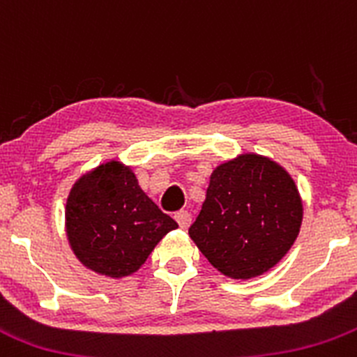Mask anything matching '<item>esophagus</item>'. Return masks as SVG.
<instances>
[{
  "label": "esophagus",
  "mask_w": 357,
  "mask_h": 357,
  "mask_svg": "<svg viewBox=\"0 0 357 357\" xmlns=\"http://www.w3.org/2000/svg\"><path fill=\"white\" fill-rule=\"evenodd\" d=\"M175 220L178 222V225L182 229H187L190 225V213L185 210H180L175 213Z\"/></svg>",
  "instance_id": "obj_1"
}]
</instances>
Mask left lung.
<instances>
[{"instance_id": "obj_1", "label": "left lung", "mask_w": 357, "mask_h": 357, "mask_svg": "<svg viewBox=\"0 0 357 357\" xmlns=\"http://www.w3.org/2000/svg\"><path fill=\"white\" fill-rule=\"evenodd\" d=\"M302 218L294 177L271 158L243 153L211 172L189 236L218 273L252 280L287 255Z\"/></svg>"}]
</instances>
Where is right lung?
<instances>
[{"label":"right lung","mask_w":357,"mask_h":357,"mask_svg":"<svg viewBox=\"0 0 357 357\" xmlns=\"http://www.w3.org/2000/svg\"><path fill=\"white\" fill-rule=\"evenodd\" d=\"M177 227L144 192L132 167L118 160L81 175L67 196L70 250L86 269L112 280L137 273L154 246Z\"/></svg>","instance_id":"obj_1"}]
</instances>
